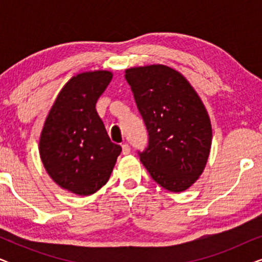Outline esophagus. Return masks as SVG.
<instances>
[{"label":"esophagus","mask_w":262,"mask_h":262,"mask_svg":"<svg viewBox=\"0 0 262 262\" xmlns=\"http://www.w3.org/2000/svg\"><path fill=\"white\" fill-rule=\"evenodd\" d=\"M130 151H131L130 145H128V144H123V145H121V154H123V155H128V154H130Z\"/></svg>","instance_id":"obj_1"}]
</instances>
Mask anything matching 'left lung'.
Returning a JSON list of instances; mask_svg holds the SVG:
<instances>
[{
    "label": "left lung",
    "mask_w": 262,
    "mask_h": 262,
    "mask_svg": "<svg viewBox=\"0 0 262 262\" xmlns=\"http://www.w3.org/2000/svg\"><path fill=\"white\" fill-rule=\"evenodd\" d=\"M149 142L139 152L151 178L170 192H182L206 166L212 128L205 106L189 82L169 67L125 70Z\"/></svg>",
    "instance_id": "obj_1"
}]
</instances>
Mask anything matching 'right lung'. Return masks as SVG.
<instances>
[{
  "instance_id": "add662e5",
  "label": "right lung",
  "mask_w": 262,
  "mask_h": 262,
  "mask_svg": "<svg viewBox=\"0 0 262 262\" xmlns=\"http://www.w3.org/2000/svg\"><path fill=\"white\" fill-rule=\"evenodd\" d=\"M112 80L106 70L78 74L64 85L42 127L39 152L52 180L78 195L108 181L121 146L111 142L95 105Z\"/></svg>"
}]
</instances>
